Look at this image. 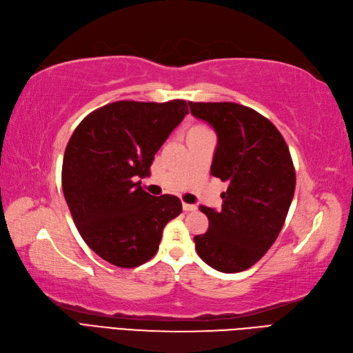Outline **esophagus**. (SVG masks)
<instances>
[{
    "label": "esophagus",
    "mask_w": 353,
    "mask_h": 353,
    "mask_svg": "<svg viewBox=\"0 0 353 353\" xmlns=\"http://www.w3.org/2000/svg\"><path fill=\"white\" fill-rule=\"evenodd\" d=\"M182 209H184L185 212H192L197 209L196 204H188V203H182Z\"/></svg>",
    "instance_id": "1"
}]
</instances>
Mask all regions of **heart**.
I'll return each instance as SVG.
<instances>
[{"instance_id": "b5f03b06", "label": "heart", "mask_w": 353, "mask_h": 353, "mask_svg": "<svg viewBox=\"0 0 353 353\" xmlns=\"http://www.w3.org/2000/svg\"><path fill=\"white\" fill-rule=\"evenodd\" d=\"M204 131H210V130L208 127H204L203 124H194V125H191L188 128V134L187 136H190V134H199V132H204Z\"/></svg>"}]
</instances>
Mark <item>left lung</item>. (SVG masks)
<instances>
[{"instance_id":"obj_1","label":"left lung","mask_w":353,"mask_h":353,"mask_svg":"<svg viewBox=\"0 0 353 353\" xmlns=\"http://www.w3.org/2000/svg\"><path fill=\"white\" fill-rule=\"evenodd\" d=\"M191 114L217 134L210 172L228 182L222 209L200 205L209 229L194 236L200 259L217 272L257 263L279 236L295 192L288 144L265 117L234 102H188Z\"/></svg>"}]
</instances>
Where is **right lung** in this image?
I'll return each mask as SVG.
<instances>
[{"mask_svg":"<svg viewBox=\"0 0 353 353\" xmlns=\"http://www.w3.org/2000/svg\"><path fill=\"white\" fill-rule=\"evenodd\" d=\"M188 114L182 99L119 101L96 109L72 132L63 161V191L84 242L124 269L149 261L163 228L182 212L178 197H153L140 178Z\"/></svg>","mask_w":353,"mask_h":353,"instance_id":"add662e5","label":"right lung"}]
</instances>
